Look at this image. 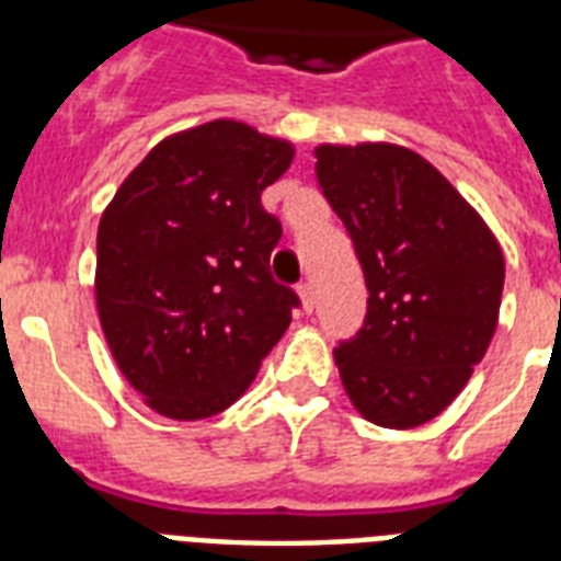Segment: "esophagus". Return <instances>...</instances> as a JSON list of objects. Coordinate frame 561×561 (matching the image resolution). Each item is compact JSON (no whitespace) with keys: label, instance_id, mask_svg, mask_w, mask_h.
<instances>
[{"label":"esophagus","instance_id":"esophagus-1","mask_svg":"<svg viewBox=\"0 0 561 561\" xmlns=\"http://www.w3.org/2000/svg\"><path fill=\"white\" fill-rule=\"evenodd\" d=\"M297 294L299 299H302V308H306V311H314V285H311V282H299Z\"/></svg>","mask_w":561,"mask_h":561}]
</instances>
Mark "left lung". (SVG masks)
<instances>
[{"label":"left lung","instance_id":"8db88e82","mask_svg":"<svg viewBox=\"0 0 561 561\" xmlns=\"http://www.w3.org/2000/svg\"><path fill=\"white\" fill-rule=\"evenodd\" d=\"M317 183L350 232L367 314L334 360L352 404L381 427L439 416L495 334L504 255L480 215L399 145H320Z\"/></svg>","mask_w":561,"mask_h":561}]
</instances>
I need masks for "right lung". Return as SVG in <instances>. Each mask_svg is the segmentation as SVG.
<instances>
[{"label": "right lung", "instance_id": "add662e5", "mask_svg": "<svg viewBox=\"0 0 561 561\" xmlns=\"http://www.w3.org/2000/svg\"><path fill=\"white\" fill-rule=\"evenodd\" d=\"M294 148L241 122L169 136L99 224L95 302L118 369L157 413L215 416L253 383L299 297L271 276L262 192Z\"/></svg>", "mask_w": 561, "mask_h": 561}]
</instances>
